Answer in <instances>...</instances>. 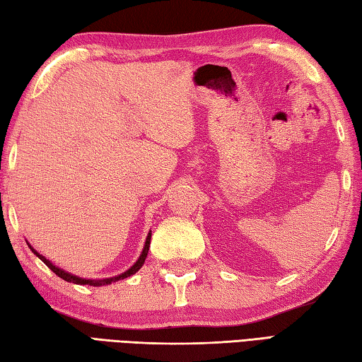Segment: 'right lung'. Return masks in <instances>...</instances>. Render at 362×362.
I'll return each mask as SVG.
<instances>
[{
  "label": "right lung",
  "mask_w": 362,
  "mask_h": 362,
  "mask_svg": "<svg viewBox=\"0 0 362 362\" xmlns=\"http://www.w3.org/2000/svg\"><path fill=\"white\" fill-rule=\"evenodd\" d=\"M151 237H152V233L148 232V235H147V238H146V245H144V250H143V252H141V256H139V259L136 260V264H134L132 268H129V270H127L125 273H122V274H119V276H116V278H110V279H100V281H95V279H83V278H78V276H74V274H70V273H66L64 270H61V268H58V267H54L52 262L49 260H47L44 256H40V254L37 252V251H34V247L28 243V246H30V250L35 254V256H37L42 262H44V264L49 268V270H52L54 274H58L61 279H64V281H67V282H74V284H81V286H94V287H98V286H106V284H111L112 281H119V279H125V278H129V276H132V274H134L136 273L141 267H143V264H144V260H146V257H147V252H148V246H151Z\"/></svg>",
  "instance_id": "right-lung-1"
}]
</instances>
